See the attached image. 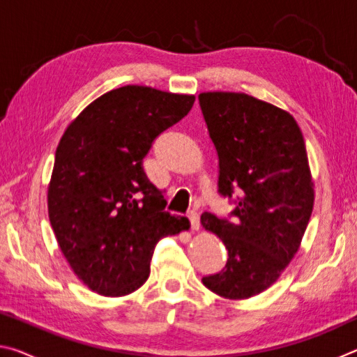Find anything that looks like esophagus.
Wrapping results in <instances>:
<instances>
[{"mask_svg":"<svg viewBox=\"0 0 357 357\" xmlns=\"http://www.w3.org/2000/svg\"><path fill=\"white\" fill-rule=\"evenodd\" d=\"M189 222H190L192 229H195V231L200 229V215H198L195 211H192V213L189 214Z\"/></svg>","mask_w":357,"mask_h":357,"instance_id":"esophagus-1","label":"esophagus"}]
</instances>
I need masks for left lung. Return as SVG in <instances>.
Returning a JSON list of instances; mask_svg holds the SVG:
<instances>
[{
	"instance_id": "obj_1",
	"label": "left lung",
	"mask_w": 357,
	"mask_h": 357,
	"mask_svg": "<svg viewBox=\"0 0 357 357\" xmlns=\"http://www.w3.org/2000/svg\"><path fill=\"white\" fill-rule=\"evenodd\" d=\"M198 100L219 155V193L238 190L233 222L202 215L228 250L225 268L202 282L225 299H249L279 279L309 225L315 190L304 137L288 112L249 94L202 93Z\"/></svg>"
}]
</instances>
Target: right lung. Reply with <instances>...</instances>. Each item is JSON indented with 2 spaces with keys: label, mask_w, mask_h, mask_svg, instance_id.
I'll list each match as a JSON object with an SVG mask.
<instances>
[{
  "label": "right lung",
  "mask_w": 357,
  "mask_h": 357,
  "mask_svg": "<svg viewBox=\"0 0 357 357\" xmlns=\"http://www.w3.org/2000/svg\"><path fill=\"white\" fill-rule=\"evenodd\" d=\"M195 96L149 86L112 89L68 126L48 184V219L75 275L100 296H126L149 277L159 239L189 228L143 172L157 135Z\"/></svg>",
  "instance_id": "right-lung-1"
}]
</instances>
